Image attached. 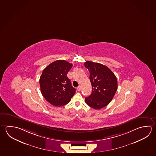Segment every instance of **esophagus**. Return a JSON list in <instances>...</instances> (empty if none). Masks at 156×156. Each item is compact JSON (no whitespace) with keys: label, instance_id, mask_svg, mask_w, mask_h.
<instances>
[{"label":"esophagus","instance_id":"obj_1","mask_svg":"<svg viewBox=\"0 0 156 156\" xmlns=\"http://www.w3.org/2000/svg\"><path fill=\"white\" fill-rule=\"evenodd\" d=\"M81 86H79V87H77V91H80L81 90Z\"/></svg>","mask_w":156,"mask_h":156}]
</instances>
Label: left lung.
Returning a JSON list of instances; mask_svg holds the SVG:
<instances>
[{
	"label": "left lung",
	"instance_id": "8db88e82",
	"mask_svg": "<svg viewBox=\"0 0 156 156\" xmlns=\"http://www.w3.org/2000/svg\"><path fill=\"white\" fill-rule=\"evenodd\" d=\"M85 66L90 71L92 93L85 98V102L91 108L100 109L105 107L113 98L118 88L116 76L105 65L87 61Z\"/></svg>",
	"mask_w": 156,
	"mask_h": 156
}]
</instances>
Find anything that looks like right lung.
<instances>
[{
    "label": "right lung",
    "instance_id": "obj_1",
    "mask_svg": "<svg viewBox=\"0 0 156 156\" xmlns=\"http://www.w3.org/2000/svg\"><path fill=\"white\" fill-rule=\"evenodd\" d=\"M73 64L64 60L51 62L43 70L40 88L46 101L55 107L68 104L75 94L70 80L67 77Z\"/></svg>",
    "mask_w": 156,
    "mask_h": 156
}]
</instances>
